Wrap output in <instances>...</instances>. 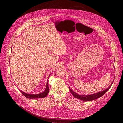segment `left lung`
Instances as JSON below:
<instances>
[{"label": "left lung", "mask_w": 123, "mask_h": 123, "mask_svg": "<svg viewBox=\"0 0 123 123\" xmlns=\"http://www.w3.org/2000/svg\"><path fill=\"white\" fill-rule=\"evenodd\" d=\"M115 68V67H114ZM113 82H112L111 84H110V85L108 87V88H107L106 89H105V90L102 91H100L99 92H98L97 93H94L91 95H79L77 93L75 92L74 91H73V90H72V89H70V88L69 87V89L70 90V92L71 93V94H72V95L74 96V97L83 100V101H92L93 100L96 99L101 97H102L103 95H104L105 93L109 89V88L111 87L112 84Z\"/></svg>", "instance_id": "obj_1"}]
</instances>
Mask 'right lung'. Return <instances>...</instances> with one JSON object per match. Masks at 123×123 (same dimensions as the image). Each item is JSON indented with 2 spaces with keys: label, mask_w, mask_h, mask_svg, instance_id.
<instances>
[{
  "label": "right lung",
  "mask_w": 123,
  "mask_h": 123,
  "mask_svg": "<svg viewBox=\"0 0 123 123\" xmlns=\"http://www.w3.org/2000/svg\"><path fill=\"white\" fill-rule=\"evenodd\" d=\"M11 51H12V48H11ZM51 74L49 75V76L48 77V79H49L50 76L51 75ZM19 90L23 94V95L25 97L27 98H30V99H36V98H45V97H46V96L48 95V94L49 92V89L48 85V80H47V81L46 86V88H45V90L43 92H42L40 94H30L25 93L24 92L22 91V90Z\"/></svg>",
  "instance_id": "1"
}]
</instances>
